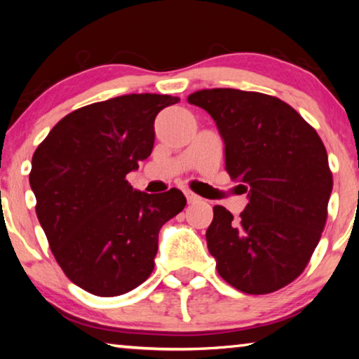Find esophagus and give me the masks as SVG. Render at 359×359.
Instances as JSON below:
<instances>
[{"mask_svg": "<svg viewBox=\"0 0 359 359\" xmlns=\"http://www.w3.org/2000/svg\"><path fill=\"white\" fill-rule=\"evenodd\" d=\"M185 196H187V201H188V204H194V203H199V201H201V198H199L198 194L191 193V191H187V193H185Z\"/></svg>", "mask_w": 359, "mask_h": 359, "instance_id": "obj_1", "label": "esophagus"}]
</instances>
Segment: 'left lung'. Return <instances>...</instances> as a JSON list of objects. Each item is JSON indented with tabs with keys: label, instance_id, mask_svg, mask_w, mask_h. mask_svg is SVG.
<instances>
[{
	"label": "left lung",
	"instance_id": "left-lung-1",
	"mask_svg": "<svg viewBox=\"0 0 359 359\" xmlns=\"http://www.w3.org/2000/svg\"><path fill=\"white\" fill-rule=\"evenodd\" d=\"M188 102L215 120L226 171L248 191L239 220L214 208L205 239L217 272L247 294L287 287L306 269L326 224L332 172L323 142L276 96L212 88Z\"/></svg>",
	"mask_w": 359,
	"mask_h": 359
}]
</instances>
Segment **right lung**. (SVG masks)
<instances>
[{
  "label": "right lung",
  "instance_id": "add662e5",
  "mask_svg": "<svg viewBox=\"0 0 359 359\" xmlns=\"http://www.w3.org/2000/svg\"><path fill=\"white\" fill-rule=\"evenodd\" d=\"M171 95H125L72 111L36 149V215L65 276L88 293L135 290L154 271L158 233L184 210L177 188L147 194L126 174L150 156L156 114Z\"/></svg>",
  "mask_w": 359,
  "mask_h": 359
}]
</instances>
